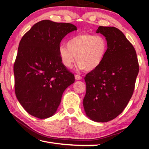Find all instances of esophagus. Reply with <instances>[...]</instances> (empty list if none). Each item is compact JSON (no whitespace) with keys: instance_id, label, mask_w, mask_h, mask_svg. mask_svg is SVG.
Masks as SVG:
<instances>
[{"instance_id":"1","label":"esophagus","mask_w":149,"mask_h":149,"mask_svg":"<svg viewBox=\"0 0 149 149\" xmlns=\"http://www.w3.org/2000/svg\"><path fill=\"white\" fill-rule=\"evenodd\" d=\"M75 79L76 80H80L82 79V77L79 75H75Z\"/></svg>"}]
</instances>
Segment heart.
Wrapping results in <instances>:
<instances>
[{
	"instance_id": "b5f03b06",
	"label": "heart",
	"mask_w": 149,
	"mask_h": 149,
	"mask_svg": "<svg viewBox=\"0 0 149 149\" xmlns=\"http://www.w3.org/2000/svg\"><path fill=\"white\" fill-rule=\"evenodd\" d=\"M67 46L60 45L58 54L62 64L72 68L76 62L79 71H93L104 61L108 52V42L101 35H75L68 40Z\"/></svg>"
}]
</instances>
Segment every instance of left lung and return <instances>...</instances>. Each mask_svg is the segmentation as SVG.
I'll use <instances>...</instances> for the list:
<instances>
[{"label": "left lung", "mask_w": 149, "mask_h": 149, "mask_svg": "<svg viewBox=\"0 0 149 149\" xmlns=\"http://www.w3.org/2000/svg\"><path fill=\"white\" fill-rule=\"evenodd\" d=\"M108 42V52L100 66L85 77L84 107L91 120L107 122L120 115L132 97L139 73L137 54L124 34L114 27L99 26Z\"/></svg>", "instance_id": "8db88e82"}]
</instances>
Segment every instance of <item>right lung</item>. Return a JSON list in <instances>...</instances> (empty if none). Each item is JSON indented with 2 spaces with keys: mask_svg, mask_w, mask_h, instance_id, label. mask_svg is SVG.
Returning <instances> with one entry per match:
<instances>
[{
  "mask_svg": "<svg viewBox=\"0 0 149 149\" xmlns=\"http://www.w3.org/2000/svg\"><path fill=\"white\" fill-rule=\"evenodd\" d=\"M75 30L72 24L45 19L33 25L19 42L14 65L15 93L33 116H52L65 89L75 81L74 74L62 64L58 54L62 39Z\"/></svg>",
  "mask_w": 149,
  "mask_h": 149,
  "instance_id": "add662e5",
  "label": "right lung"
}]
</instances>
